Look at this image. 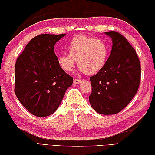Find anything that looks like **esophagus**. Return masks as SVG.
<instances>
[{"mask_svg": "<svg viewBox=\"0 0 155 155\" xmlns=\"http://www.w3.org/2000/svg\"><path fill=\"white\" fill-rule=\"evenodd\" d=\"M81 79H74V84H79V83H81Z\"/></svg>", "mask_w": 155, "mask_h": 155, "instance_id": "obj_1", "label": "esophagus"}]
</instances>
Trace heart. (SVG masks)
<instances>
[{
	"mask_svg": "<svg viewBox=\"0 0 155 155\" xmlns=\"http://www.w3.org/2000/svg\"><path fill=\"white\" fill-rule=\"evenodd\" d=\"M69 54L63 53L58 58L60 67L66 72L72 71L76 60L81 72L87 75L97 74L105 66L110 47L106 40L87 35H76L68 44Z\"/></svg>",
	"mask_w": 155,
	"mask_h": 155,
	"instance_id": "heart-1",
	"label": "heart"
}]
</instances>
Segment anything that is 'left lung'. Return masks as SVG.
Wrapping results in <instances>:
<instances>
[{"label":"left lung","instance_id":"8db88e82","mask_svg":"<svg viewBox=\"0 0 155 155\" xmlns=\"http://www.w3.org/2000/svg\"><path fill=\"white\" fill-rule=\"evenodd\" d=\"M112 49L106 64L90 77L92 108L101 114H116L136 95L140 81V64L136 51L122 35L106 32Z\"/></svg>","mask_w":155,"mask_h":155}]
</instances>
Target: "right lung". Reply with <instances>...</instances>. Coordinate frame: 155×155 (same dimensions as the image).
I'll return each instance as SVG.
<instances>
[{
    "label": "right lung",
    "mask_w": 155,
    "mask_h": 155,
    "mask_svg": "<svg viewBox=\"0 0 155 155\" xmlns=\"http://www.w3.org/2000/svg\"><path fill=\"white\" fill-rule=\"evenodd\" d=\"M65 34H41L31 39L15 65V92L19 102L38 117L52 114L73 84L58 63L54 44Z\"/></svg>",
    "instance_id": "obj_1"
}]
</instances>
